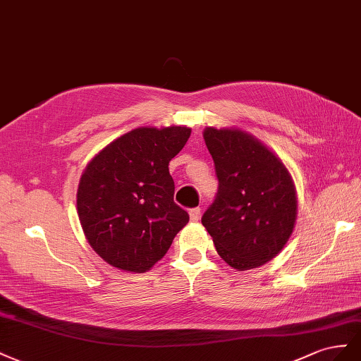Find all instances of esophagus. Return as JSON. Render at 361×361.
<instances>
[{"instance_id": "1", "label": "esophagus", "mask_w": 361, "mask_h": 361, "mask_svg": "<svg viewBox=\"0 0 361 361\" xmlns=\"http://www.w3.org/2000/svg\"><path fill=\"white\" fill-rule=\"evenodd\" d=\"M189 216H190V221L192 222H198L201 218V209L200 207H195L189 210Z\"/></svg>"}]
</instances>
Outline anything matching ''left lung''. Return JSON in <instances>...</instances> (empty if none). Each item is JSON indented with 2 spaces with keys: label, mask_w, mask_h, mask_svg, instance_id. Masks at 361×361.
<instances>
[{
  "label": "left lung",
  "mask_w": 361,
  "mask_h": 361,
  "mask_svg": "<svg viewBox=\"0 0 361 361\" xmlns=\"http://www.w3.org/2000/svg\"><path fill=\"white\" fill-rule=\"evenodd\" d=\"M218 193L202 214L216 251L233 269L259 267L293 231L298 202L289 171L260 140L235 128L204 130Z\"/></svg>",
  "instance_id": "left-lung-1"
}]
</instances>
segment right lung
<instances>
[{"instance_id":"obj_1","label":"right lung","mask_w":361,"mask_h":361,"mask_svg":"<svg viewBox=\"0 0 361 361\" xmlns=\"http://www.w3.org/2000/svg\"><path fill=\"white\" fill-rule=\"evenodd\" d=\"M188 127H140L113 140L80 178L77 210L92 248L109 264L147 272L168 252L189 214L173 202L169 161Z\"/></svg>"}]
</instances>
